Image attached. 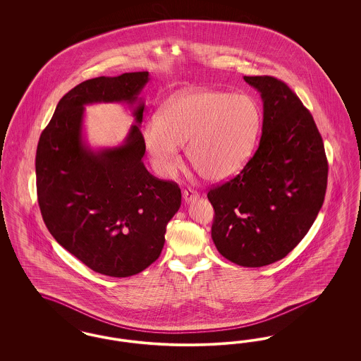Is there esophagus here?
<instances>
[{
	"instance_id": "obj_1",
	"label": "esophagus",
	"mask_w": 361,
	"mask_h": 361,
	"mask_svg": "<svg viewBox=\"0 0 361 361\" xmlns=\"http://www.w3.org/2000/svg\"><path fill=\"white\" fill-rule=\"evenodd\" d=\"M183 197H184V202L188 204V203L195 202V200L199 197V195H197V192H195L193 189L188 188L183 192Z\"/></svg>"
}]
</instances>
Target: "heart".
<instances>
[{"instance_id":"obj_1","label":"heart","mask_w":361,"mask_h":361,"mask_svg":"<svg viewBox=\"0 0 361 361\" xmlns=\"http://www.w3.org/2000/svg\"><path fill=\"white\" fill-rule=\"evenodd\" d=\"M262 126V112L250 94L192 89L172 96L157 119L142 127L143 146L159 176L176 172L178 147L206 181H226L247 165Z\"/></svg>"}]
</instances>
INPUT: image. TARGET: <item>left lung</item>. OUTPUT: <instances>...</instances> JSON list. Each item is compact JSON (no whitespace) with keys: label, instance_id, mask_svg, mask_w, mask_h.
<instances>
[{"label":"left lung","instance_id":"8db88e82","mask_svg":"<svg viewBox=\"0 0 361 361\" xmlns=\"http://www.w3.org/2000/svg\"><path fill=\"white\" fill-rule=\"evenodd\" d=\"M243 80L262 100V134L242 172L207 197L215 209L211 237L228 261L247 268L286 257L324 204L327 159L307 108L283 81Z\"/></svg>","mask_w":361,"mask_h":361}]
</instances>
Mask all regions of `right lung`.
Listing matches in <instances>:
<instances>
[{
    "label": "right lung",
    "mask_w": 361,
    "mask_h": 361,
    "mask_svg": "<svg viewBox=\"0 0 361 361\" xmlns=\"http://www.w3.org/2000/svg\"><path fill=\"white\" fill-rule=\"evenodd\" d=\"M149 71L81 82L56 105L36 150V187L43 221L55 240L92 271L137 275L159 257L166 224L181 206L173 181L150 174L139 97ZM127 103L136 124L119 147L93 149L83 134L85 105Z\"/></svg>",
    "instance_id": "add662e5"
}]
</instances>
